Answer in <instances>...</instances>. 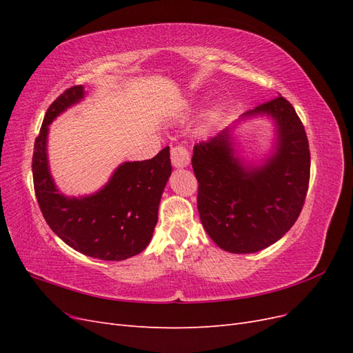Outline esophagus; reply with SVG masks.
I'll use <instances>...</instances> for the list:
<instances>
[{"label":"esophagus","instance_id":"34e87169","mask_svg":"<svg viewBox=\"0 0 353 353\" xmlns=\"http://www.w3.org/2000/svg\"><path fill=\"white\" fill-rule=\"evenodd\" d=\"M170 162L175 168H184L190 163V153L187 147L183 144L174 145L170 148Z\"/></svg>","mask_w":353,"mask_h":353}]
</instances>
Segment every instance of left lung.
Instances as JSON below:
<instances>
[{
    "mask_svg": "<svg viewBox=\"0 0 353 353\" xmlns=\"http://www.w3.org/2000/svg\"><path fill=\"white\" fill-rule=\"evenodd\" d=\"M271 116L274 154L261 166L234 156L230 128L194 145L197 209L209 237L230 253H254L279 241L299 218L311 175V153L302 121L279 95L243 117Z\"/></svg>",
    "mask_w": 353,
    "mask_h": 353,
    "instance_id": "left-lung-1",
    "label": "left lung"
}]
</instances>
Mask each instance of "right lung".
Here are the masks:
<instances>
[{"label": "right lung", "mask_w": 353, "mask_h": 353, "mask_svg": "<svg viewBox=\"0 0 353 353\" xmlns=\"http://www.w3.org/2000/svg\"><path fill=\"white\" fill-rule=\"evenodd\" d=\"M83 94L82 85L68 88L44 116L32 157L35 196L50 228L72 249L101 261H123L141 253L152 240L160 197L172 172L169 147L153 159L122 163L95 194L63 196L48 168V125Z\"/></svg>", "instance_id": "1"}]
</instances>
